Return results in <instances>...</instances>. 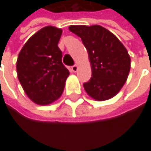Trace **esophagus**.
<instances>
[{
	"mask_svg": "<svg viewBox=\"0 0 151 151\" xmlns=\"http://www.w3.org/2000/svg\"><path fill=\"white\" fill-rule=\"evenodd\" d=\"M71 70H72L73 72H76V71L78 70V66H77V65H73V66H71Z\"/></svg>",
	"mask_w": 151,
	"mask_h": 151,
	"instance_id": "1",
	"label": "esophagus"
}]
</instances>
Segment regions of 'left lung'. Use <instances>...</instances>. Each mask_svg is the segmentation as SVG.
I'll return each instance as SVG.
<instances>
[{"label": "left lung", "mask_w": 151, "mask_h": 151, "mask_svg": "<svg viewBox=\"0 0 151 151\" xmlns=\"http://www.w3.org/2000/svg\"><path fill=\"white\" fill-rule=\"evenodd\" d=\"M69 30L81 39L89 53L91 78L83 83L86 92L97 101L114 97L125 84L130 70V57L124 45L100 25H71Z\"/></svg>", "instance_id": "1"}]
</instances>
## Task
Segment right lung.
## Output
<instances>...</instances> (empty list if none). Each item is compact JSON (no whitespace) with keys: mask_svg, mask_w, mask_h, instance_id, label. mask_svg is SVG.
I'll list each match as a JSON object with an SVG mask.
<instances>
[{"mask_svg":"<svg viewBox=\"0 0 151 151\" xmlns=\"http://www.w3.org/2000/svg\"><path fill=\"white\" fill-rule=\"evenodd\" d=\"M61 33L52 26L40 29L27 40L17 60V74L25 93L40 105L60 97L70 74L58 47Z\"/></svg>","mask_w":151,"mask_h":151,"instance_id":"right-lung-1","label":"right lung"}]
</instances>
